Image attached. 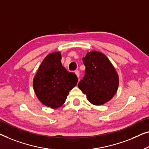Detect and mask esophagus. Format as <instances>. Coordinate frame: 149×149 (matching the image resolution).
I'll return each mask as SVG.
<instances>
[{"mask_svg":"<svg viewBox=\"0 0 149 149\" xmlns=\"http://www.w3.org/2000/svg\"><path fill=\"white\" fill-rule=\"evenodd\" d=\"M75 75H76V76L77 77V78H79V71H78V70L75 71Z\"/></svg>","mask_w":149,"mask_h":149,"instance_id":"esophagus-1","label":"esophagus"}]
</instances>
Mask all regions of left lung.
Instances as JSON below:
<instances>
[{
  "mask_svg": "<svg viewBox=\"0 0 149 149\" xmlns=\"http://www.w3.org/2000/svg\"><path fill=\"white\" fill-rule=\"evenodd\" d=\"M83 62L85 75L78 84L79 88L95 105H102L116 95L119 86V75L111 62L100 52H88Z\"/></svg>",
  "mask_w": 149,
  "mask_h": 149,
  "instance_id": "obj_1",
  "label": "left lung"
}]
</instances>
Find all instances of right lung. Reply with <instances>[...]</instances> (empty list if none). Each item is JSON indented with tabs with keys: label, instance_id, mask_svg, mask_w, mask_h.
Instances as JSON below:
<instances>
[{
	"label": "right lung",
	"instance_id": "obj_1",
	"mask_svg": "<svg viewBox=\"0 0 149 149\" xmlns=\"http://www.w3.org/2000/svg\"><path fill=\"white\" fill-rule=\"evenodd\" d=\"M61 52L49 53L41 63L33 79L37 98L44 105L57 109L65 103L67 96L77 84L74 73L62 65Z\"/></svg>",
	"mask_w": 149,
	"mask_h": 149
}]
</instances>
